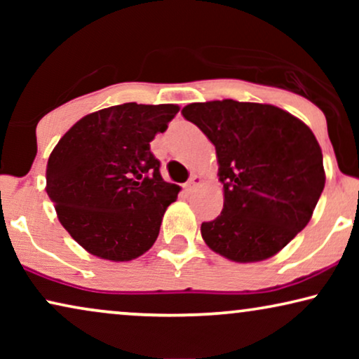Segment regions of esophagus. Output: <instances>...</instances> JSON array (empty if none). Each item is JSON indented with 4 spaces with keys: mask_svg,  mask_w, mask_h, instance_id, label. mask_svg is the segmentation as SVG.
I'll return each instance as SVG.
<instances>
[{
    "mask_svg": "<svg viewBox=\"0 0 359 359\" xmlns=\"http://www.w3.org/2000/svg\"><path fill=\"white\" fill-rule=\"evenodd\" d=\"M201 181H203V180H201V176H198V175H193V176H191V178H189L188 183L184 184L186 191H193V189L196 188V186H199V184H201Z\"/></svg>",
    "mask_w": 359,
    "mask_h": 359,
    "instance_id": "1",
    "label": "esophagus"
}]
</instances>
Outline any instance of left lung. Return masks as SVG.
Here are the masks:
<instances>
[{"mask_svg": "<svg viewBox=\"0 0 359 359\" xmlns=\"http://www.w3.org/2000/svg\"><path fill=\"white\" fill-rule=\"evenodd\" d=\"M181 114L217 154L224 209L201 233L212 252L237 263L263 262L309 224L325 186L312 130L271 104L193 102Z\"/></svg>", "mask_w": 359, "mask_h": 359, "instance_id": "8db88e82", "label": "left lung"}]
</instances>
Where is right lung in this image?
<instances>
[{
    "instance_id": "add662e5",
    "label": "right lung",
    "mask_w": 359,
    "mask_h": 359,
    "mask_svg": "<svg viewBox=\"0 0 359 359\" xmlns=\"http://www.w3.org/2000/svg\"><path fill=\"white\" fill-rule=\"evenodd\" d=\"M178 111L137 102L106 107L78 121L52 150L46 191L88 253L130 262L155 243L181 188L161 178L150 142Z\"/></svg>"
}]
</instances>
